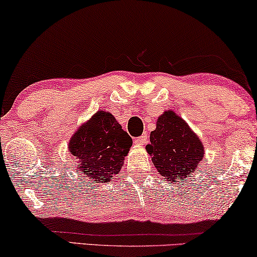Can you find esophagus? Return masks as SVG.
<instances>
[{"mask_svg": "<svg viewBox=\"0 0 257 257\" xmlns=\"http://www.w3.org/2000/svg\"><path fill=\"white\" fill-rule=\"evenodd\" d=\"M147 140H149V136H147V133H145V135L140 136L138 139H136V144L137 145H145V144L147 143Z\"/></svg>", "mask_w": 257, "mask_h": 257, "instance_id": "esophagus-1", "label": "esophagus"}]
</instances>
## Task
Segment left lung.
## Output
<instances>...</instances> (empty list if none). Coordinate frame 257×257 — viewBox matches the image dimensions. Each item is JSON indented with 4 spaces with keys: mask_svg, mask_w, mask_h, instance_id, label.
<instances>
[{
    "mask_svg": "<svg viewBox=\"0 0 257 257\" xmlns=\"http://www.w3.org/2000/svg\"><path fill=\"white\" fill-rule=\"evenodd\" d=\"M146 151L154 166L171 182H182L194 173L203 158V146L194 132L173 111L165 112L151 132Z\"/></svg>",
    "mask_w": 257,
    "mask_h": 257,
    "instance_id": "8db88e82",
    "label": "left lung"
}]
</instances>
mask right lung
<instances>
[{
	"label": "right lung",
	"mask_w": 257,
	"mask_h": 257,
	"mask_svg": "<svg viewBox=\"0 0 257 257\" xmlns=\"http://www.w3.org/2000/svg\"><path fill=\"white\" fill-rule=\"evenodd\" d=\"M131 146V137L113 115L104 111L80 126L69 143L70 153L80 161V173L94 182H106L118 174Z\"/></svg>",
	"instance_id": "obj_1"
}]
</instances>
